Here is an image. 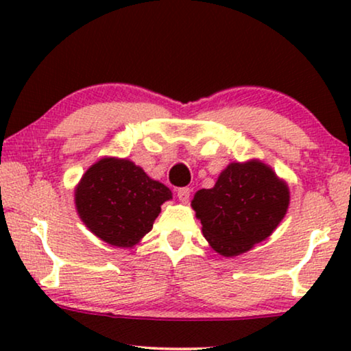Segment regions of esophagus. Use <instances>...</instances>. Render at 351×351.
Returning a JSON list of instances; mask_svg holds the SVG:
<instances>
[{"label": "esophagus", "instance_id": "34e87169", "mask_svg": "<svg viewBox=\"0 0 351 351\" xmlns=\"http://www.w3.org/2000/svg\"><path fill=\"white\" fill-rule=\"evenodd\" d=\"M190 193H191V191H190V189H186V186H185V189H179V190H177V198H179L182 203H189Z\"/></svg>", "mask_w": 351, "mask_h": 351}]
</instances>
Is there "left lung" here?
Here are the masks:
<instances>
[{
	"label": "left lung",
	"instance_id": "1",
	"mask_svg": "<svg viewBox=\"0 0 351 351\" xmlns=\"http://www.w3.org/2000/svg\"><path fill=\"white\" fill-rule=\"evenodd\" d=\"M191 208L210 247L234 257L275 232L289 208V189L265 162H230L213 189L196 191Z\"/></svg>",
	"mask_w": 351,
	"mask_h": 351
}]
</instances>
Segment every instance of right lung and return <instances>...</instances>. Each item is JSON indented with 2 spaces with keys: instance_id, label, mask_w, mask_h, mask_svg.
<instances>
[{
  "instance_id": "add662e5",
  "label": "right lung",
  "mask_w": 351,
  "mask_h": 351,
  "mask_svg": "<svg viewBox=\"0 0 351 351\" xmlns=\"http://www.w3.org/2000/svg\"><path fill=\"white\" fill-rule=\"evenodd\" d=\"M172 193L141 166L119 158L94 162L75 189L80 219L95 237L117 247H132L153 228L161 204Z\"/></svg>"
}]
</instances>
